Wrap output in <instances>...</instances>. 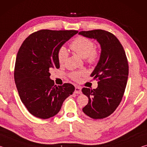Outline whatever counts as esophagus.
<instances>
[{"mask_svg": "<svg viewBox=\"0 0 147 147\" xmlns=\"http://www.w3.org/2000/svg\"><path fill=\"white\" fill-rule=\"evenodd\" d=\"M81 93H82L81 88H80V87H76V88H75V90H74V93L80 94Z\"/></svg>", "mask_w": 147, "mask_h": 147, "instance_id": "1", "label": "esophagus"}]
</instances>
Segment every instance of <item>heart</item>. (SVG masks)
I'll list each match as a JSON object with an SVG mask.
<instances>
[{"label": "heart", "instance_id": "heart-1", "mask_svg": "<svg viewBox=\"0 0 147 147\" xmlns=\"http://www.w3.org/2000/svg\"><path fill=\"white\" fill-rule=\"evenodd\" d=\"M71 49L76 54L84 58L86 63L94 64L100 58V52L95 48L93 41L84 36L76 38L70 45ZM68 58V53L64 47L59 48L58 52V60L59 64H63ZM84 72H73L70 77L74 80H78Z\"/></svg>", "mask_w": 147, "mask_h": 147}]
</instances>
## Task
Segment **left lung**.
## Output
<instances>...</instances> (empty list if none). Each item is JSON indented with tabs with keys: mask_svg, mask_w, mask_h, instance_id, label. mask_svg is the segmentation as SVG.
Returning a JSON list of instances; mask_svg holds the SVG:
<instances>
[{
	"mask_svg": "<svg viewBox=\"0 0 147 147\" xmlns=\"http://www.w3.org/2000/svg\"><path fill=\"white\" fill-rule=\"evenodd\" d=\"M78 34L96 39L101 47L100 59L91 74L98 80V87L82 89L89 98L82 110L92 119L106 118L119 106L125 91L129 70L125 51L119 39L108 31L98 29Z\"/></svg>",
	"mask_w": 147,
	"mask_h": 147,
	"instance_id": "1",
	"label": "left lung"
}]
</instances>
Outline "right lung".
Returning a JSON list of instances; mask_svg holds the SVG:
<instances>
[{"mask_svg": "<svg viewBox=\"0 0 147 147\" xmlns=\"http://www.w3.org/2000/svg\"><path fill=\"white\" fill-rule=\"evenodd\" d=\"M78 32L41 30L30 35L20 47L15 65V82L22 102L36 117L46 119L56 115L74 91L71 84L54 85L50 71L59 68L58 50Z\"/></svg>", "mask_w": 147, "mask_h": 147, "instance_id": "right-lung-1", "label": "right lung"}]
</instances>
